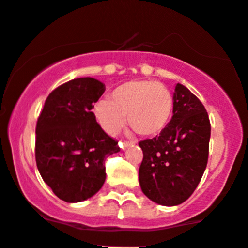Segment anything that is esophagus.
<instances>
[{"label": "esophagus", "mask_w": 248, "mask_h": 248, "mask_svg": "<svg viewBox=\"0 0 248 248\" xmlns=\"http://www.w3.org/2000/svg\"><path fill=\"white\" fill-rule=\"evenodd\" d=\"M133 144H134V141H131V140H124V141H120L119 142L120 147H121L122 150L127 149V147L131 146V145H133Z\"/></svg>", "instance_id": "esophagus-1"}]
</instances>
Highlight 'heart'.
<instances>
[{"label":"heart","instance_id":"heart-1","mask_svg":"<svg viewBox=\"0 0 248 248\" xmlns=\"http://www.w3.org/2000/svg\"><path fill=\"white\" fill-rule=\"evenodd\" d=\"M172 110L174 98L168 87L155 80H133L116 87L110 101L97 102L93 111L107 133L116 134L128 116L137 133L154 137L168 126Z\"/></svg>","mask_w":248,"mask_h":248}]
</instances>
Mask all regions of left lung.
I'll return each mask as SVG.
<instances>
[{"mask_svg": "<svg viewBox=\"0 0 248 248\" xmlns=\"http://www.w3.org/2000/svg\"><path fill=\"white\" fill-rule=\"evenodd\" d=\"M174 110L158 137L139 141L141 191L152 202L174 206L189 198L209 158L211 124L202 103L184 85L174 92Z\"/></svg>", "mask_w": 248, "mask_h": 248, "instance_id": "obj_1", "label": "left lung"}]
</instances>
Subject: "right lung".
<instances>
[{
  "label": "right lung",
  "instance_id": "right-lung-1",
  "mask_svg": "<svg viewBox=\"0 0 248 248\" xmlns=\"http://www.w3.org/2000/svg\"><path fill=\"white\" fill-rule=\"evenodd\" d=\"M106 91L93 78L69 80L51 91L36 126V162L44 182L67 202L86 201L106 181V159L117 140L96 121L93 104Z\"/></svg>",
  "mask_w": 248,
  "mask_h": 248
}]
</instances>
